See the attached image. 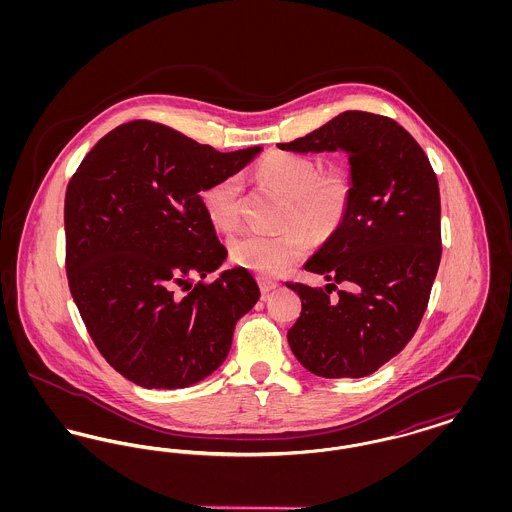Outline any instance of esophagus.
Masks as SVG:
<instances>
[{
	"mask_svg": "<svg viewBox=\"0 0 512 512\" xmlns=\"http://www.w3.org/2000/svg\"><path fill=\"white\" fill-rule=\"evenodd\" d=\"M259 288H261V292L270 293L274 292L276 288H278V284L276 282H272V280H265V278H261L259 280Z\"/></svg>",
	"mask_w": 512,
	"mask_h": 512,
	"instance_id": "1",
	"label": "esophagus"
}]
</instances>
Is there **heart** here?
<instances>
[{"instance_id": "heart-1", "label": "heart", "mask_w": 512, "mask_h": 512, "mask_svg": "<svg viewBox=\"0 0 512 512\" xmlns=\"http://www.w3.org/2000/svg\"><path fill=\"white\" fill-rule=\"evenodd\" d=\"M259 176L268 186L286 195L282 224H301L317 236L332 234L347 213L351 199L349 176L341 169L320 171L315 159L297 153H272L259 165ZM238 176H222L201 192L209 220L222 230L240 222ZM309 249V238L299 226L280 232H244L230 240V259L259 276L274 278L293 267Z\"/></svg>"}]
</instances>
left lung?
I'll use <instances>...</instances> for the list:
<instances>
[{
    "label": "left lung",
    "mask_w": 512,
    "mask_h": 512,
    "mask_svg": "<svg viewBox=\"0 0 512 512\" xmlns=\"http://www.w3.org/2000/svg\"><path fill=\"white\" fill-rule=\"evenodd\" d=\"M278 147L347 155V213L303 265L328 284H288L303 305L288 343L317 376L363 378L409 343L426 311L441 259L438 178L403 126L365 111L340 113ZM336 283L348 290L332 298Z\"/></svg>",
    "instance_id": "8db88e82"
}]
</instances>
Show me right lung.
<instances>
[{"mask_svg":"<svg viewBox=\"0 0 512 512\" xmlns=\"http://www.w3.org/2000/svg\"><path fill=\"white\" fill-rule=\"evenodd\" d=\"M263 147L220 153L169 126L121 124L84 157L65 197L67 276L105 361L147 390L205 380L228 357L234 326L261 292L226 261L201 192L242 171ZM186 290V288H184Z\"/></svg>","mask_w":512,"mask_h":512,"instance_id":"add662e5","label":"right lung"}]
</instances>
